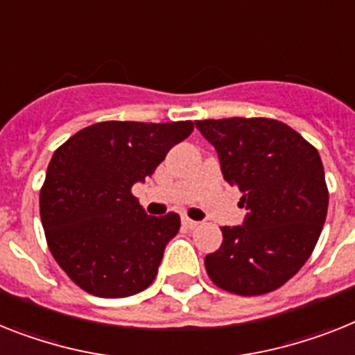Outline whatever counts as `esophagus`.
<instances>
[{
  "mask_svg": "<svg viewBox=\"0 0 355 355\" xmlns=\"http://www.w3.org/2000/svg\"><path fill=\"white\" fill-rule=\"evenodd\" d=\"M183 225L187 228H196L198 227V221H194V219H190V218H183Z\"/></svg>",
  "mask_w": 355,
  "mask_h": 355,
  "instance_id": "obj_1",
  "label": "esophagus"
}]
</instances>
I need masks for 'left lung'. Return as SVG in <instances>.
Returning a JSON list of instances; mask_svg holds the SVG:
<instances>
[{
  "label": "left lung",
  "instance_id": "obj_1",
  "mask_svg": "<svg viewBox=\"0 0 355 355\" xmlns=\"http://www.w3.org/2000/svg\"><path fill=\"white\" fill-rule=\"evenodd\" d=\"M196 127L216 146L225 181L248 210L245 225L221 227V247L205 257L207 274L230 294L277 290L306 263L327 219L318 148L270 118L201 119Z\"/></svg>",
  "mask_w": 355,
  "mask_h": 355
}]
</instances>
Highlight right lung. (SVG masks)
Instances as JSON below:
<instances>
[{"mask_svg": "<svg viewBox=\"0 0 355 355\" xmlns=\"http://www.w3.org/2000/svg\"><path fill=\"white\" fill-rule=\"evenodd\" d=\"M192 121H101L54 152L40 216L55 263L85 292L127 297L152 285L180 216L145 214L132 184L154 174Z\"/></svg>", "mask_w": 355, "mask_h": 355, "instance_id": "1", "label": "right lung"}]
</instances>
